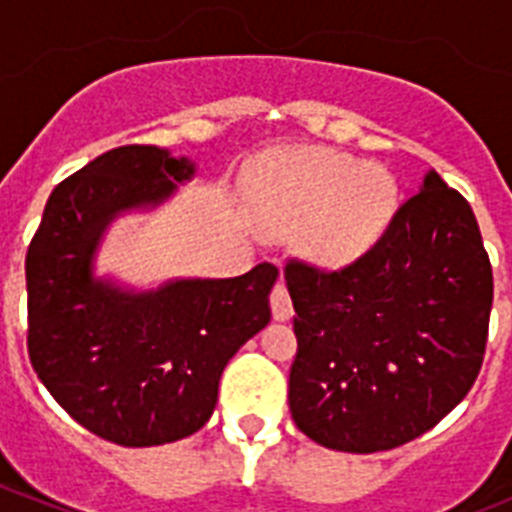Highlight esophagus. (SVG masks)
<instances>
[{
    "mask_svg": "<svg viewBox=\"0 0 512 512\" xmlns=\"http://www.w3.org/2000/svg\"><path fill=\"white\" fill-rule=\"evenodd\" d=\"M269 302H271V312H274V320H279V323H284V320H289L292 315H295L292 297H289V292L284 284H277V287L271 289Z\"/></svg>",
    "mask_w": 512,
    "mask_h": 512,
    "instance_id": "obj_1",
    "label": "esophagus"
}]
</instances>
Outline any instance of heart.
<instances>
[{
	"label": "heart",
	"instance_id": "obj_1",
	"mask_svg": "<svg viewBox=\"0 0 512 512\" xmlns=\"http://www.w3.org/2000/svg\"><path fill=\"white\" fill-rule=\"evenodd\" d=\"M397 210V182L377 164L328 148H282L261 161L256 215L271 233H297L302 256L341 269L372 251Z\"/></svg>",
	"mask_w": 512,
	"mask_h": 512
}]
</instances>
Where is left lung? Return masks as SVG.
<instances>
[{"label":"left lung","instance_id":"left-lung-1","mask_svg":"<svg viewBox=\"0 0 512 512\" xmlns=\"http://www.w3.org/2000/svg\"><path fill=\"white\" fill-rule=\"evenodd\" d=\"M289 410L325 449L374 454L431 431L485 359L492 266L477 217L436 171L341 271L292 261Z\"/></svg>","mask_w":512,"mask_h":512}]
</instances>
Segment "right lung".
Here are the masks:
<instances>
[{"mask_svg":"<svg viewBox=\"0 0 512 512\" xmlns=\"http://www.w3.org/2000/svg\"><path fill=\"white\" fill-rule=\"evenodd\" d=\"M194 171L192 158L166 148H112L53 189L27 248L35 374L76 423L117 446H161L200 431L228 361L271 320L279 277L271 264L151 289L97 274L117 217L156 210Z\"/></svg>","mask_w":512,"mask_h":512,"instance_id":"obj_1","label":"right lung"}]
</instances>
